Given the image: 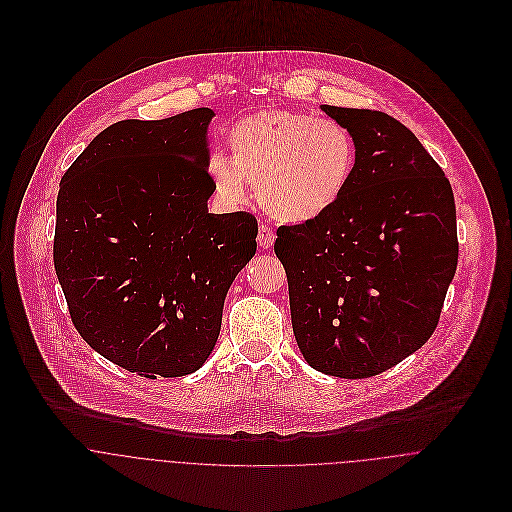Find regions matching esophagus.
I'll return each mask as SVG.
<instances>
[{
	"label": "esophagus",
	"instance_id": "1",
	"mask_svg": "<svg viewBox=\"0 0 512 512\" xmlns=\"http://www.w3.org/2000/svg\"><path fill=\"white\" fill-rule=\"evenodd\" d=\"M274 240H276L274 230L270 226H266V224H260V228H258V246L262 250H268V248H272Z\"/></svg>",
	"mask_w": 512,
	"mask_h": 512
}]
</instances>
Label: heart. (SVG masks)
I'll use <instances>...</instances> for the list:
<instances>
[{
	"mask_svg": "<svg viewBox=\"0 0 512 512\" xmlns=\"http://www.w3.org/2000/svg\"><path fill=\"white\" fill-rule=\"evenodd\" d=\"M232 159L213 153L209 181L222 203L234 207L256 185L260 205L290 224L327 215L343 197L353 165L355 142L331 118L272 110L240 120L228 132Z\"/></svg>",
	"mask_w": 512,
	"mask_h": 512,
	"instance_id": "heart-1",
	"label": "heart"
}]
</instances>
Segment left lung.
<instances>
[{
	"label": "left lung",
	"mask_w": 512,
	"mask_h": 512,
	"mask_svg": "<svg viewBox=\"0 0 512 512\" xmlns=\"http://www.w3.org/2000/svg\"><path fill=\"white\" fill-rule=\"evenodd\" d=\"M321 108L353 136V173L327 215L280 226L274 252L307 365L368 378L416 353L438 325L457 268L455 201L404 124L376 110Z\"/></svg>",
	"instance_id": "1"
}]
</instances>
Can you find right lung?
<instances>
[{"label": "right lung", "mask_w": 512, "mask_h": 512, "mask_svg": "<svg viewBox=\"0 0 512 512\" xmlns=\"http://www.w3.org/2000/svg\"><path fill=\"white\" fill-rule=\"evenodd\" d=\"M213 118L195 108L116 122L61 179L53 258L74 327L147 378L205 365L224 297L256 254L250 213H209Z\"/></svg>", "instance_id": "add662e5"}]
</instances>
